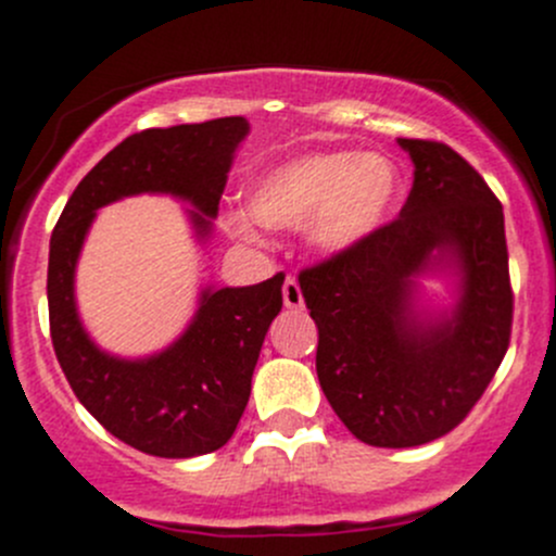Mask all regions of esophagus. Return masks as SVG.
<instances>
[{"label":"esophagus","instance_id":"obj_1","mask_svg":"<svg viewBox=\"0 0 556 556\" xmlns=\"http://www.w3.org/2000/svg\"><path fill=\"white\" fill-rule=\"evenodd\" d=\"M282 301L288 309H301V306H304V295H301V288H299V282H295V277L285 279Z\"/></svg>","mask_w":556,"mask_h":556}]
</instances>
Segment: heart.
Here are the masks:
<instances>
[{
  "mask_svg": "<svg viewBox=\"0 0 556 556\" xmlns=\"http://www.w3.org/2000/svg\"><path fill=\"white\" fill-rule=\"evenodd\" d=\"M401 177L382 155L312 153L266 172L247 193L250 217L268 228L309 226L312 242L339 252L384 226ZM247 231V223H237Z\"/></svg>",
  "mask_w": 556,
  "mask_h": 556,
  "instance_id": "heart-1",
  "label": "heart"
}]
</instances>
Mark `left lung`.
I'll return each instance as SVG.
<instances>
[{
  "mask_svg": "<svg viewBox=\"0 0 556 556\" xmlns=\"http://www.w3.org/2000/svg\"><path fill=\"white\" fill-rule=\"evenodd\" d=\"M397 142L414 161L401 215L299 274L319 330V387L355 439L384 450L428 444L468 417L514 319L497 195L450 144ZM433 256H452L464 279L455 312L439 320L413 309V277Z\"/></svg>",
  "mask_w": 556,
  "mask_h": 556,
  "instance_id": "obj_1",
  "label": "left lung"
}]
</instances>
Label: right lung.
Wrapping results in <instances>:
<instances>
[{
	"label": "right lung",
	"instance_id": "right-lung-1",
	"mask_svg": "<svg viewBox=\"0 0 556 556\" xmlns=\"http://www.w3.org/2000/svg\"><path fill=\"white\" fill-rule=\"evenodd\" d=\"M247 131L244 117H217L131 134L80 179L50 237L48 314L61 371L115 439L153 457H195L228 444L250 401L268 325L282 309L285 274L250 288L204 290L193 323L172 346L123 361L83 330L77 255L99 206L137 193L190 201L195 233L206 237Z\"/></svg>",
	"mask_w": 556,
	"mask_h": 556
}]
</instances>
